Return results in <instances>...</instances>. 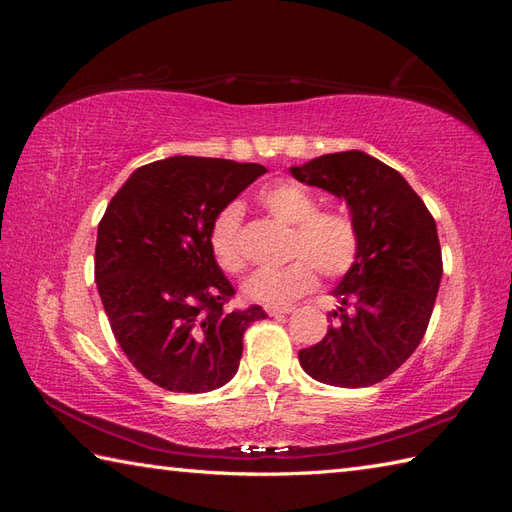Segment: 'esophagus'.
Here are the masks:
<instances>
[{
  "label": "esophagus",
  "mask_w": 512,
  "mask_h": 512,
  "mask_svg": "<svg viewBox=\"0 0 512 512\" xmlns=\"http://www.w3.org/2000/svg\"><path fill=\"white\" fill-rule=\"evenodd\" d=\"M265 312L269 316H282V314H290L292 307H275V305H265Z\"/></svg>",
  "instance_id": "obj_1"
}]
</instances>
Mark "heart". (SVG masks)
I'll return each instance as SVG.
<instances>
[{
  "instance_id": "heart-1",
  "label": "heart",
  "mask_w": 512,
  "mask_h": 512,
  "mask_svg": "<svg viewBox=\"0 0 512 512\" xmlns=\"http://www.w3.org/2000/svg\"><path fill=\"white\" fill-rule=\"evenodd\" d=\"M260 205L275 220L294 226L288 256L294 258L282 269L256 271L245 282L247 299L269 305H288L303 297L318 284V271L335 280L346 275L359 258V228L344 211H320L318 198L301 185L284 181L260 194ZM211 252L226 273L245 269V250L241 241V209L224 207L211 224Z\"/></svg>"
}]
</instances>
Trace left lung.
<instances>
[{
    "instance_id": "left-lung-1",
    "label": "left lung",
    "mask_w": 512,
    "mask_h": 512,
    "mask_svg": "<svg viewBox=\"0 0 512 512\" xmlns=\"http://www.w3.org/2000/svg\"><path fill=\"white\" fill-rule=\"evenodd\" d=\"M292 177L342 198L359 228V258L331 292L339 307L299 363L322 384L361 389L389 378L421 344L442 280L436 220L395 168L363 151L327 153Z\"/></svg>"
}]
</instances>
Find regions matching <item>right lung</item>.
<instances>
[{
    "mask_svg": "<svg viewBox=\"0 0 512 512\" xmlns=\"http://www.w3.org/2000/svg\"><path fill=\"white\" fill-rule=\"evenodd\" d=\"M267 168L175 156L136 168L98 224L96 284L130 363L173 393H207L237 374L243 333L267 318L228 312L235 288L209 245L211 224Z\"/></svg>",
    "mask_w": 512,
    "mask_h": 512,
    "instance_id": "obj_1",
    "label": "right lung"
}]
</instances>
